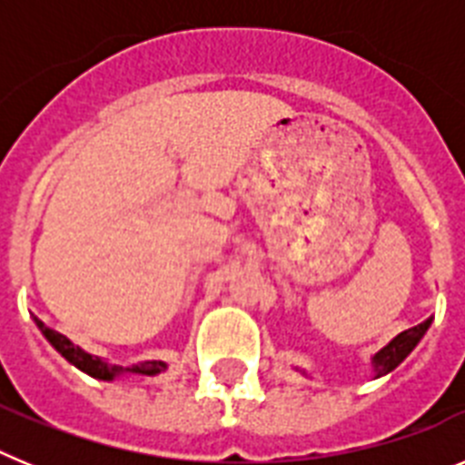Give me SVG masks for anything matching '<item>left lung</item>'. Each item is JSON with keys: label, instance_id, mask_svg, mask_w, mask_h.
Returning a JSON list of instances; mask_svg holds the SVG:
<instances>
[{"label": "left lung", "instance_id": "8db88e82", "mask_svg": "<svg viewBox=\"0 0 465 465\" xmlns=\"http://www.w3.org/2000/svg\"><path fill=\"white\" fill-rule=\"evenodd\" d=\"M429 326H430V319H426L424 323H419V326L402 331L401 335H396V338L386 344L384 349H380V351L372 356V368H375V377H381V375H386V372H391L393 368H398L402 361L408 359L410 351H412V349L419 344V340L426 335Z\"/></svg>", "mask_w": 465, "mask_h": 465}]
</instances>
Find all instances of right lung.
<instances>
[{
	"mask_svg": "<svg viewBox=\"0 0 465 465\" xmlns=\"http://www.w3.org/2000/svg\"><path fill=\"white\" fill-rule=\"evenodd\" d=\"M35 323L39 326V331L44 332V338L48 340V342L53 344V347L60 351V354L64 356V359L69 361L72 365H76L79 371L88 372L90 377H97V380H114V377L123 375V372H134V375H158V372H163L167 368L163 361H143V363H137V365H130V368H123V365H111L106 363V361L97 359V356L88 354V351H84V349H79L76 344L72 342L69 338H64L63 332L53 331V328H48L46 323L41 322V319H36L35 316Z\"/></svg>",
	"mask_w": 465,
	"mask_h": 465,
	"instance_id": "right-lung-1",
	"label": "right lung"
}]
</instances>
